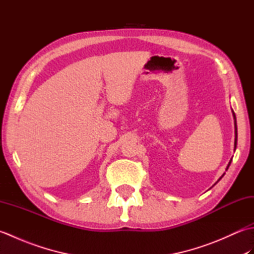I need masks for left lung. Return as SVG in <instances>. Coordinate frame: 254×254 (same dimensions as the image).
<instances>
[{
	"mask_svg": "<svg viewBox=\"0 0 254 254\" xmlns=\"http://www.w3.org/2000/svg\"><path fill=\"white\" fill-rule=\"evenodd\" d=\"M233 116H234V119H235V149H236V146H237V137H238V136H237V121H236V115H235L234 111H233ZM231 160H233V158H231V159L229 160V163H228L227 167H226V170H227V169L229 168V166H230V164H231ZM224 175H225V172H224ZM224 175L219 178L218 181H219L220 179H222V178L224 177ZM218 181H217V182H218ZM217 182H216V183H217ZM216 183H215V185H216Z\"/></svg>",
	"mask_w": 254,
	"mask_h": 254,
	"instance_id": "obj_1",
	"label": "left lung"
}]
</instances>
